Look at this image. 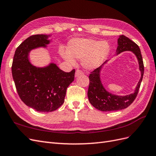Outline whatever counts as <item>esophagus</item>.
Listing matches in <instances>:
<instances>
[{
	"instance_id": "esophagus-1",
	"label": "esophagus",
	"mask_w": 156,
	"mask_h": 156,
	"mask_svg": "<svg viewBox=\"0 0 156 156\" xmlns=\"http://www.w3.org/2000/svg\"><path fill=\"white\" fill-rule=\"evenodd\" d=\"M83 75V72H82V71L79 70V69H77L76 72H75V76L79 77V75Z\"/></svg>"
}]
</instances>
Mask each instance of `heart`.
<instances>
[{"label": "heart", "mask_w": 156, "mask_h": 156, "mask_svg": "<svg viewBox=\"0 0 156 156\" xmlns=\"http://www.w3.org/2000/svg\"><path fill=\"white\" fill-rule=\"evenodd\" d=\"M110 51L107 41L90 38L72 40L68 44V51H61L62 57L74 64V58L83 60V66L88 69H96L104 62Z\"/></svg>", "instance_id": "1"}]
</instances>
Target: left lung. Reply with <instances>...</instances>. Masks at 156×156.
<instances>
[{
  "label": "left lung",
  "instance_id": "1",
  "mask_svg": "<svg viewBox=\"0 0 156 156\" xmlns=\"http://www.w3.org/2000/svg\"><path fill=\"white\" fill-rule=\"evenodd\" d=\"M131 51L138 60L141 77L133 93L126 96H117L108 92L103 87L100 78L101 70L103 65L107 62L106 60L101 66L94 69L89 75V87L88 98L90 103L97 109L101 111H113L124 109L133 102L139 92L140 83L144 75V64L139 47L128 37L121 35L118 39L116 55L122 52Z\"/></svg>",
  "mask_w": 156,
  "mask_h": 156
}]
</instances>
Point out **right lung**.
Returning a JSON list of instances; mask_svg holds the SVG:
<instances>
[{
  "instance_id": "add662e5",
  "label": "right lung",
  "mask_w": 156,
  "mask_h": 156,
  "mask_svg": "<svg viewBox=\"0 0 156 156\" xmlns=\"http://www.w3.org/2000/svg\"><path fill=\"white\" fill-rule=\"evenodd\" d=\"M49 35L36 34L27 38L18 47L13 56L12 72L17 92L25 105L36 111L48 112L64 102L66 89L74 81L75 69L64 72L54 63L43 68L32 65L30 51L46 48Z\"/></svg>"
}]
</instances>
